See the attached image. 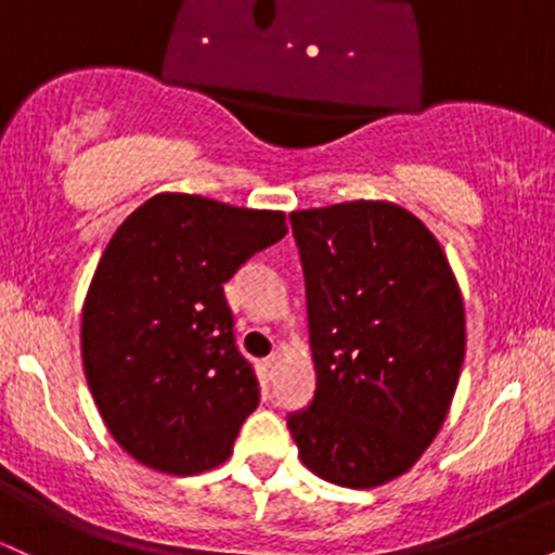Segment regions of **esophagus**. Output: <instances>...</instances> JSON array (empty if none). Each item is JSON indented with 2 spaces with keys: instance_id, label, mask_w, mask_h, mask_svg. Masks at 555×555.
<instances>
[{
  "instance_id": "obj_1",
  "label": "esophagus",
  "mask_w": 555,
  "mask_h": 555,
  "mask_svg": "<svg viewBox=\"0 0 555 555\" xmlns=\"http://www.w3.org/2000/svg\"><path fill=\"white\" fill-rule=\"evenodd\" d=\"M279 365H282V360H279V354H271V358H266V360H263L266 375H269V378H273V375H276V371H279Z\"/></svg>"
}]
</instances>
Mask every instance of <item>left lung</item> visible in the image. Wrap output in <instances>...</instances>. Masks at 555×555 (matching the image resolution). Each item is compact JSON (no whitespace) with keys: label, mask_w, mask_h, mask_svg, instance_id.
Returning a JSON list of instances; mask_svg holds the SVG:
<instances>
[{"label":"left lung","mask_w":555,"mask_h":555,"mask_svg":"<svg viewBox=\"0 0 555 555\" xmlns=\"http://www.w3.org/2000/svg\"><path fill=\"white\" fill-rule=\"evenodd\" d=\"M315 397L286 417L299 460L344 488L404 475L441 430L464 360V302L441 245L397 203L292 211Z\"/></svg>","instance_id":"left-lung-1"}]
</instances>
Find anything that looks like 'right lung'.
Instances as JSON below:
<instances>
[{
  "instance_id": "right-lung-1",
  "label": "right lung",
  "mask_w": 555,
  "mask_h": 555,
  "mask_svg": "<svg viewBox=\"0 0 555 555\" xmlns=\"http://www.w3.org/2000/svg\"><path fill=\"white\" fill-rule=\"evenodd\" d=\"M286 234L282 211L162 193L119 224L82 305V367L106 428L132 460L197 475L232 454L258 406L224 284Z\"/></svg>"
}]
</instances>
